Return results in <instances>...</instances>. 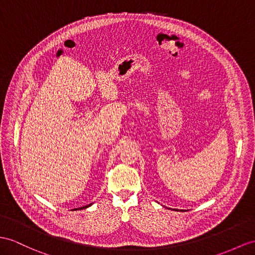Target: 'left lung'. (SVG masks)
Here are the masks:
<instances>
[{
	"mask_svg": "<svg viewBox=\"0 0 255 255\" xmlns=\"http://www.w3.org/2000/svg\"><path fill=\"white\" fill-rule=\"evenodd\" d=\"M174 210H175V209H174ZM181 211H184V210H181Z\"/></svg>",
	"mask_w": 255,
	"mask_h": 255,
	"instance_id": "left-lung-1",
	"label": "left lung"
}]
</instances>
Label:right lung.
I'll list each match as a JSON object with an SVG mask.
<instances>
[{
  "mask_svg": "<svg viewBox=\"0 0 255 255\" xmlns=\"http://www.w3.org/2000/svg\"><path fill=\"white\" fill-rule=\"evenodd\" d=\"M92 206V203L91 204H89V206H85V207H81V208H78V209H74V210H82V209H86V208H89V207H91Z\"/></svg>",
  "mask_w": 255,
  "mask_h": 255,
  "instance_id": "add662e5",
  "label": "right lung"
}]
</instances>
